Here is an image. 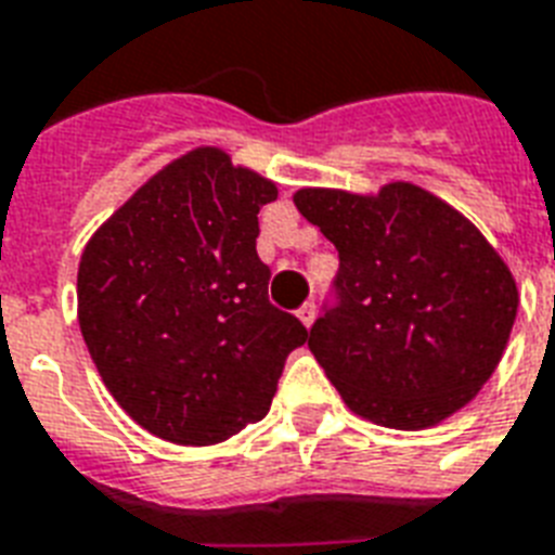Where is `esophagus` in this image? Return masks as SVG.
Masks as SVG:
<instances>
[{
    "mask_svg": "<svg viewBox=\"0 0 555 555\" xmlns=\"http://www.w3.org/2000/svg\"><path fill=\"white\" fill-rule=\"evenodd\" d=\"M296 317H299V322H302L305 328H311L313 320H317V305L313 302H305L299 311H296Z\"/></svg>",
    "mask_w": 555,
    "mask_h": 555,
    "instance_id": "esophagus-1",
    "label": "esophagus"
}]
</instances>
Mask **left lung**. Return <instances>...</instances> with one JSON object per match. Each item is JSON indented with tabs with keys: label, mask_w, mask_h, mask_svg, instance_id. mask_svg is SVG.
Listing matches in <instances>:
<instances>
[{
	"label": "left lung",
	"mask_w": 555,
	"mask_h": 555,
	"mask_svg": "<svg viewBox=\"0 0 555 555\" xmlns=\"http://www.w3.org/2000/svg\"><path fill=\"white\" fill-rule=\"evenodd\" d=\"M296 209L339 250V308L308 348L343 403L386 429L438 426L499 369L518 313L513 270L469 218L409 181L302 186Z\"/></svg>",
	"instance_id": "8db88e82"
}]
</instances>
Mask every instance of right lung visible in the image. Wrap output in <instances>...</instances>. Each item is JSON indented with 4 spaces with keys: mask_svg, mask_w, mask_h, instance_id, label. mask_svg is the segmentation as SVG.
<instances>
[{
    "mask_svg": "<svg viewBox=\"0 0 555 555\" xmlns=\"http://www.w3.org/2000/svg\"><path fill=\"white\" fill-rule=\"evenodd\" d=\"M276 184L195 146L94 230L77 270V320L103 386L155 438L224 443L261 421L287 354L308 343L268 302L256 253Z\"/></svg>",
    "mask_w": 555,
    "mask_h": 555,
    "instance_id": "right-lung-1",
    "label": "right lung"
}]
</instances>
